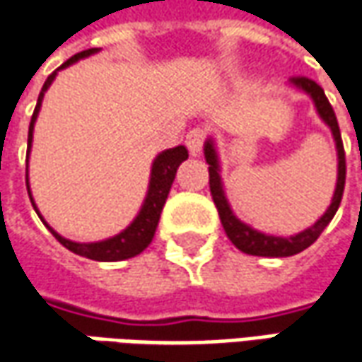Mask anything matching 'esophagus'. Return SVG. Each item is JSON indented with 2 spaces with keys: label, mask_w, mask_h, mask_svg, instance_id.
I'll return each mask as SVG.
<instances>
[{
  "label": "esophagus",
  "mask_w": 362,
  "mask_h": 362,
  "mask_svg": "<svg viewBox=\"0 0 362 362\" xmlns=\"http://www.w3.org/2000/svg\"><path fill=\"white\" fill-rule=\"evenodd\" d=\"M204 141H206V129H202V127H194V129H190L186 134V146H188V150H190L192 156L200 153Z\"/></svg>",
  "instance_id": "esophagus-1"
}]
</instances>
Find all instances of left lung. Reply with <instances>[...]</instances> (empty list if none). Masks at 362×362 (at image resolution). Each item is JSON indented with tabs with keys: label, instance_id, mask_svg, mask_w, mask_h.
Instances as JSON below:
<instances>
[{
	"label": "left lung",
	"instance_id": "obj_1",
	"mask_svg": "<svg viewBox=\"0 0 362 362\" xmlns=\"http://www.w3.org/2000/svg\"><path fill=\"white\" fill-rule=\"evenodd\" d=\"M291 85L302 88L304 93H308L314 99V105H316L320 117L332 129V135H334L338 150V180L337 190H334V198H332V204L328 206V211L324 212V216H320L318 223H314V227L306 228V230H302V233H298L293 237L263 235V233L255 230V228L247 227L228 209L227 198H225L223 186H221V176H218V160H216V153H214L212 144L209 141L204 146V156H206V164H209L211 194L214 204H216V211H218V216H221L223 228H225L227 237L230 239V243L235 245L237 249H241L243 253H249V255H259V257H290V255H296V253L308 249L310 245L320 237V233H322L324 228L328 227V223L334 218L338 206H340V200H342V192H344L346 160H344V146H342V137H340V129H338L334 109H332L330 101L326 99L324 88L318 83H314L312 78H308V76H291Z\"/></svg>",
	"mask_w": 362,
	"mask_h": 362
}]
</instances>
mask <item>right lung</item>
Instances as JSON below:
<instances>
[{
	"label": "right lung",
	"mask_w": 362,
	"mask_h": 362,
	"mask_svg": "<svg viewBox=\"0 0 362 362\" xmlns=\"http://www.w3.org/2000/svg\"><path fill=\"white\" fill-rule=\"evenodd\" d=\"M97 52V48H88V50H83L78 54L71 56L60 69L69 66L72 62H76L78 58H85V56ZM58 69V71H60ZM56 71L46 78L44 87L40 90L38 103H36V109H34V115H32V121H30V132H28V153H30V146H32V132H34V121L38 117L40 105H42V97L44 93L48 90V87L52 85L54 81ZM188 158V150L184 146H178V148H172V150L162 151L156 160H153V165H151V180H150V190H148V197H146V202L141 206V211L137 214L134 223L129 227L125 228L123 233L115 235L113 239H107V241H101V243H72L69 239L60 237L56 230L50 228V233L58 239V243L64 245L69 251L81 255V257H87V259L95 261H121V259H129V257H135L139 255L148 245L151 243L153 235H156V227L160 223V214H162V209L165 204V198H168V192L172 188V182L176 178V170L178 165ZM30 194V190H28ZM32 200V198H30ZM34 204V200H32ZM38 212V211H36ZM42 218V216H40Z\"/></svg>",
	"instance_id": "obj_1"
}]
</instances>
